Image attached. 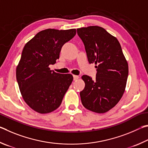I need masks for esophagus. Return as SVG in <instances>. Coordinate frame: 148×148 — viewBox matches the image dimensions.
<instances>
[{
	"instance_id": "34e87169",
	"label": "esophagus",
	"mask_w": 148,
	"mask_h": 148,
	"mask_svg": "<svg viewBox=\"0 0 148 148\" xmlns=\"http://www.w3.org/2000/svg\"><path fill=\"white\" fill-rule=\"evenodd\" d=\"M79 78V77L78 75H73V80L74 81H76Z\"/></svg>"
}]
</instances>
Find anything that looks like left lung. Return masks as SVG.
Wrapping results in <instances>:
<instances>
[{
	"instance_id": "obj_1",
	"label": "left lung",
	"mask_w": 148,
	"mask_h": 148,
	"mask_svg": "<svg viewBox=\"0 0 148 148\" xmlns=\"http://www.w3.org/2000/svg\"><path fill=\"white\" fill-rule=\"evenodd\" d=\"M90 64L95 63L96 77L82 76L85 82L80 92L82 104L92 112L105 113L120 101L125 90L128 64L116 37L98 26L77 28Z\"/></svg>"
}]
</instances>
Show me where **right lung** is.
Wrapping results in <instances>:
<instances>
[{
    "label": "right lung",
    "mask_w": 148,
    "mask_h": 148,
    "mask_svg": "<svg viewBox=\"0 0 148 148\" xmlns=\"http://www.w3.org/2000/svg\"><path fill=\"white\" fill-rule=\"evenodd\" d=\"M76 34V29H46L25 45L16 68V78L23 99L36 112L47 114L61 105L73 79L71 74L50 69L61 49Z\"/></svg>",
    "instance_id": "add662e5"
}]
</instances>
